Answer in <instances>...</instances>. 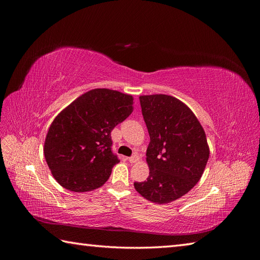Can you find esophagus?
Masks as SVG:
<instances>
[{"instance_id":"1","label":"esophagus","mask_w":260,"mask_h":260,"mask_svg":"<svg viewBox=\"0 0 260 260\" xmlns=\"http://www.w3.org/2000/svg\"><path fill=\"white\" fill-rule=\"evenodd\" d=\"M139 159H140V157H139L138 155H133V156H131V157H129V158H128V160H129L131 164L138 162Z\"/></svg>"}]
</instances>
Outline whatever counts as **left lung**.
Segmentation results:
<instances>
[{"label": "left lung", "instance_id": "1", "mask_svg": "<svg viewBox=\"0 0 260 260\" xmlns=\"http://www.w3.org/2000/svg\"><path fill=\"white\" fill-rule=\"evenodd\" d=\"M151 142L146 149L149 176L136 190L156 204L174 202L199 182L209 158L205 131L194 113L166 94L141 95Z\"/></svg>", "mask_w": 260, "mask_h": 260}]
</instances>
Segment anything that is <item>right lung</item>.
Masks as SVG:
<instances>
[{"mask_svg": "<svg viewBox=\"0 0 260 260\" xmlns=\"http://www.w3.org/2000/svg\"><path fill=\"white\" fill-rule=\"evenodd\" d=\"M132 112V95L109 89L90 90L62 109L43 148L54 179L78 193L103 185L119 162L111 148V132Z\"/></svg>", "mask_w": 260, "mask_h": 260, "instance_id": "right-lung-1", "label": "right lung"}]
</instances>
